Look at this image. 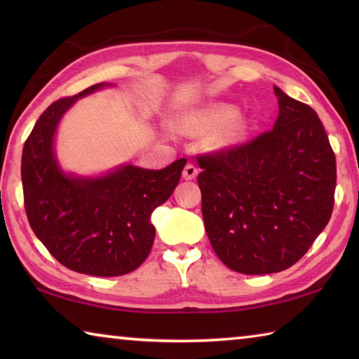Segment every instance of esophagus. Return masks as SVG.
<instances>
[{"label":"esophagus","instance_id":"esophagus-1","mask_svg":"<svg viewBox=\"0 0 359 359\" xmlns=\"http://www.w3.org/2000/svg\"><path fill=\"white\" fill-rule=\"evenodd\" d=\"M182 175H184L185 180H191L198 175V168L193 165V163H187L185 168H184V172H182Z\"/></svg>","mask_w":359,"mask_h":359}]
</instances>
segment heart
<instances>
[{"label":"heart","instance_id":"heart-1","mask_svg":"<svg viewBox=\"0 0 359 359\" xmlns=\"http://www.w3.org/2000/svg\"><path fill=\"white\" fill-rule=\"evenodd\" d=\"M180 123L188 130L214 128L209 139L210 144L217 147H228L241 142L248 130L247 120L241 114H234L233 106L222 102L209 104L185 115Z\"/></svg>","mask_w":359,"mask_h":359}]
</instances>
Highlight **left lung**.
Masks as SVG:
<instances>
[{
  "label": "left lung",
  "mask_w": 359,
  "mask_h": 359,
  "mask_svg": "<svg viewBox=\"0 0 359 359\" xmlns=\"http://www.w3.org/2000/svg\"><path fill=\"white\" fill-rule=\"evenodd\" d=\"M274 128L198 155L204 226L217 257L241 274L297 263L330 222L336 156L317 112L274 87Z\"/></svg>",
  "instance_id": "left-lung-1"
}]
</instances>
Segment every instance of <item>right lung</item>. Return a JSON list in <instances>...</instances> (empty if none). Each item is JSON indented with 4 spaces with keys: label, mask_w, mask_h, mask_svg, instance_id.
<instances>
[{
    "label": "right lung",
    "mask_w": 359,
    "mask_h": 359,
    "mask_svg": "<svg viewBox=\"0 0 359 359\" xmlns=\"http://www.w3.org/2000/svg\"><path fill=\"white\" fill-rule=\"evenodd\" d=\"M96 83L48 106L23 145L22 185L29 226L53 258L81 274L117 277L137 269L155 239L151 212L168 201L187 160L160 171L126 165L96 179L62 172L53 135L66 109Z\"/></svg>",
    "instance_id": "add662e5"
}]
</instances>
